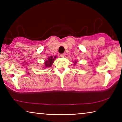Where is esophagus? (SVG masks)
<instances>
[{
  "label": "esophagus",
  "mask_w": 122,
  "mask_h": 122,
  "mask_svg": "<svg viewBox=\"0 0 122 122\" xmlns=\"http://www.w3.org/2000/svg\"><path fill=\"white\" fill-rule=\"evenodd\" d=\"M60 56L61 57V58H62V57H64V54H60Z\"/></svg>",
  "instance_id": "obj_1"
}]
</instances>
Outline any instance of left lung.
<instances>
[{"mask_svg": "<svg viewBox=\"0 0 122 122\" xmlns=\"http://www.w3.org/2000/svg\"><path fill=\"white\" fill-rule=\"evenodd\" d=\"M75 63H76V62H75Z\"/></svg>", "mask_w": 122, "mask_h": 122, "instance_id": "left-lung-1", "label": "left lung"}]
</instances>
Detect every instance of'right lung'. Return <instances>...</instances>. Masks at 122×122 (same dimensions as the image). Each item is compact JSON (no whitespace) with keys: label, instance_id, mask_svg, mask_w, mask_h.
<instances>
[{"label":"right lung","instance_id":"right-lung-1","mask_svg":"<svg viewBox=\"0 0 122 122\" xmlns=\"http://www.w3.org/2000/svg\"><path fill=\"white\" fill-rule=\"evenodd\" d=\"M56 58V56L54 57V58H53L52 56H51V57H49V58H48V60H47L45 62V66L46 67H50L52 66V63L54 62V59Z\"/></svg>","mask_w":122,"mask_h":122}]
</instances>
